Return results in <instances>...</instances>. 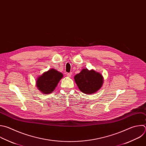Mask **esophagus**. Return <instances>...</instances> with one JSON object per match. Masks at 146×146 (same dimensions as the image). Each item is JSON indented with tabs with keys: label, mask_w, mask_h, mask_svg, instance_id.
Here are the masks:
<instances>
[{
	"label": "esophagus",
	"mask_w": 146,
	"mask_h": 146,
	"mask_svg": "<svg viewBox=\"0 0 146 146\" xmlns=\"http://www.w3.org/2000/svg\"><path fill=\"white\" fill-rule=\"evenodd\" d=\"M72 73L71 72H70V73H68L66 74L67 76H68V77H71V76H72Z\"/></svg>",
	"instance_id": "1"
}]
</instances>
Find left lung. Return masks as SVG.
<instances>
[{
    "mask_svg": "<svg viewBox=\"0 0 146 146\" xmlns=\"http://www.w3.org/2000/svg\"><path fill=\"white\" fill-rule=\"evenodd\" d=\"M74 81L79 89L85 94H91L98 92L102 86L104 78L103 76L94 71L83 69L81 72L76 74Z\"/></svg>",
    "mask_w": 146,
    "mask_h": 146,
    "instance_id": "left-lung-1",
    "label": "left lung"
}]
</instances>
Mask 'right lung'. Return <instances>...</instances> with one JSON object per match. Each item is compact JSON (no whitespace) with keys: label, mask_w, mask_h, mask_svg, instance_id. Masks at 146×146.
<instances>
[{"label":"right lung","mask_w":146,"mask_h":146,"mask_svg":"<svg viewBox=\"0 0 146 146\" xmlns=\"http://www.w3.org/2000/svg\"><path fill=\"white\" fill-rule=\"evenodd\" d=\"M63 74L57 70L51 69L39 76L36 81L38 89L43 93H51L57 86Z\"/></svg>","instance_id":"right-lung-1"}]
</instances>
